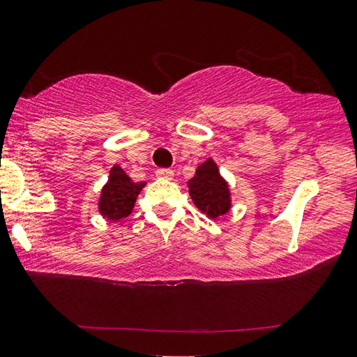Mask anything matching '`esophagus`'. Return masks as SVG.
<instances>
[{
    "instance_id": "1",
    "label": "esophagus",
    "mask_w": 357,
    "mask_h": 357,
    "mask_svg": "<svg viewBox=\"0 0 357 357\" xmlns=\"http://www.w3.org/2000/svg\"><path fill=\"white\" fill-rule=\"evenodd\" d=\"M155 174H157L158 178H165V179H173V176H174L173 169H168V168H160V169H157Z\"/></svg>"
}]
</instances>
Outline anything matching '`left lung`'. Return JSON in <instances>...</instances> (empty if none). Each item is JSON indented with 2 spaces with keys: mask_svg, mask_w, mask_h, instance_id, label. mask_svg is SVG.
Masks as SVG:
<instances>
[{
  "mask_svg": "<svg viewBox=\"0 0 357 357\" xmlns=\"http://www.w3.org/2000/svg\"><path fill=\"white\" fill-rule=\"evenodd\" d=\"M188 185L195 206L206 216L218 218L229 210L231 202L227 184L220 176L216 163L213 160L202 163Z\"/></svg>",
  "mask_w": 357,
  "mask_h": 357,
  "instance_id": "1",
  "label": "left lung"
}]
</instances>
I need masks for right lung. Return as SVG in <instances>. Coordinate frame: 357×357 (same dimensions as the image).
I'll return each instance as SVG.
<instances>
[{
  "instance_id": "add662e5",
  "label": "right lung",
  "mask_w": 357,
  "mask_h": 357,
  "mask_svg": "<svg viewBox=\"0 0 357 357\" xmlns=\"http://www.w3.org/2000/svg\"><path fill=\"white\" fill-rule=\"evenodd\" d=\"M144 184L146 183L131 181L123 169L119 165H115L110 169L109 183L102 189V195H100L99 200V211L112 221L128 216L132 206H135L136 197L139 195Z\"/></svg>"
}]
</instances>
